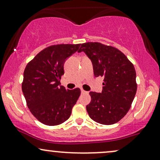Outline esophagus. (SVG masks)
Instances as JSON below:
<instances>
[{
    "label": "esophagus",
    "instance_id": "34e87169",
    "mask_svg": "<svg viewBox=\"0 0 160 160\" xmlns=\"http://www.w3.org/2000/svg\"><path fill=\"white\" fill-rule=\"evenodd\" d=\"M81 93H82V94H84V93H87V92H86L85 90H83V89H81Z\"/></svg>",
    "mask_w": 160,
    "mask_h": 160
}]
</instances>
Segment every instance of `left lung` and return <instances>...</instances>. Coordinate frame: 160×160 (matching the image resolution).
<instances>
[{"mask_svg": "<svg viewBox=\"0 0 160 160\" xmlns=\"http://www.w3.org/2000/svg\"><path fill=\"white\" fill-rule=\"evenodd\" d=\"M82 51L91 59L95 77L103 78L101 93L89 92L91 102L86 106L88 114L99 124H115L128 113L135 98V68L122 51L112 46L86 42L78 51Z\"/></svg>", "mask_w": 160, "mask_h": 160, "instance_id": "left-lung-1", "label": "left lung"}]
</instances>
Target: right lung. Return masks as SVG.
I'll return each instance as SVG.
<instances>
[{
    "mask_svg": "<svg viewBox=\"0 0 160 160\" xmlns=\"http://www.w3.org/2000/svg\"><path fill=\"white\" fill-rule=\"evenodd\" d=\"M81 44H60L40 51L27 65L22 88L27 105L34 117L48 126L68 120L80 95V89L60 86L64 63Z\"/></svg>",
    "mask_w": 160,
    "mask_h": 160,
    "instance_id": "1",
    "label": "right lung"
}]
</instances>
